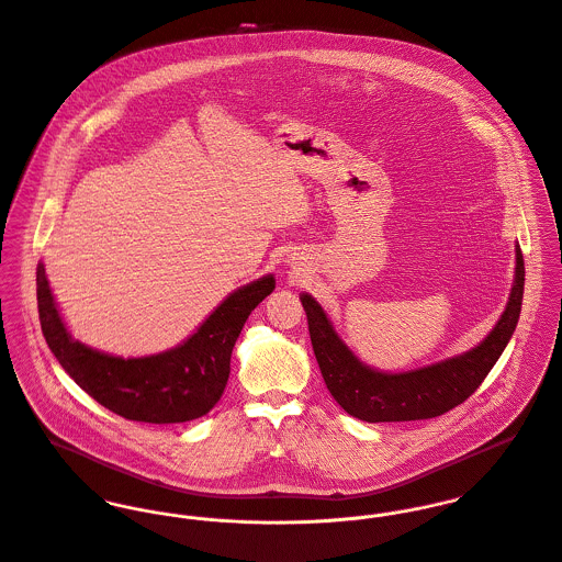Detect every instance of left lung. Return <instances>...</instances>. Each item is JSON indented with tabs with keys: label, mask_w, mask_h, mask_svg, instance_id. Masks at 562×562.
Instances as JSON below:
<instances>
[{
	"label": "left lung",
	"mask_w": 562,
	"mask_h": 562,
	"mask_svg": "<svg viewBox=\"0 0 562 562\" xmlns=\"http://www.w3.org/2000/svg\"><path fill=\"white\" fill-rule=\"evenodd\" d=\"M524 255L515 244V277L499 321L474 348L404 372H385L363 363L341 339L321 303L303 292L314 355L322 379L337 404L352 417L376 422H411L448 413L468 401L510 341L524 301Z\"/></svg>",
	"instance_id": "left-lung-1"
}]
</instances>
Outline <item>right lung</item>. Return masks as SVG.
Listing matches in <instances>:
<instances>
[{"mask_svg": "<svg viewBox=\"0 0 562 562\" xmlns=\"http://www.w3.org/2000/svg\"><path fill=\"white\" fill-rule=\"evenodd\" d=\"M272 290L274 274H263L234 290L181 344L156 355L116 357L71 335L45 263L36 270L41 328L58 363L90 398L125 419L147 424H181L214 408L227 387L241 326Z\"/></svg>", "mask_w": 562, "mask_h": 562, "instance_id": "add662e5", "label": "right lung"}]
</instances>
